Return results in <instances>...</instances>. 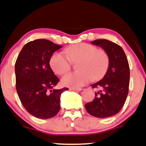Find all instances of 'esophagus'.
<instances>
[{
  "instance_id": "34e87169",
  "label": "esophagus",
  "mask_w": 146,
  "mask_h": 146,
  "mask_svg": "<svg viewBox=\"0 0 146 146\" xmlns=\"http://www.w3.org/2000/svg\"><path fill=\"white\" fill-rule=\"evenodd\" d=\"M71 91H82V88H69Z\"/></svg>"
}]
</instances>
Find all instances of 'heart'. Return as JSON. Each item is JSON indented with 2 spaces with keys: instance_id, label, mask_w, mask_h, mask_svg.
I'll use <instances>...</instances> for the list:
<instances>
[{
  "instance_id": "heart-1",
  "label": "heart",
  "mask_w": 146,
  "mask_h": 146,
  "mask_svg": "<svg viewBox=\"0 0 146 146\" xmlns=\"http://www.w3.org/2000/svg\"><path fill=\"white\" fill-rule=\"evenodd\" d=\"M68 58L62 53L56 52L51 56L50 64L52 69L58 75L69 71L71 61L78 62L76 73L64 75L61 82L64 86L77 88L86 84L92 78L96 80L105 74L108 67L109 59L104 51L87 43L74 44L66 50Z\"/></svg>"
}]
</instances>
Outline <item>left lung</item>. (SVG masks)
Segmentation results:
<instances>
[{
	"label": "left lung",
	"instance_id": "obj_1",
	"mask_svg": "<svg viewBox=\"0 0 146 146\" xmlns=\"http://www.w3.org/2000/svg\"><path fill=\"white\" fill-rule=\"evenodd\" d=\"M91 44L101 47L108 56L109 64L104 77L92 88H100L94 100L85 105L88 113L98 118L117 114L124 105L129 92L130 71L122 48L108 40H96Z\"/></svg>",
	"mask_w": 146,
	"mask_h": 146
}]
</instances>
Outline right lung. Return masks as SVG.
<instances>
[{
  "mask_svg": "<svg viewBox=\"0 0 146 146\" xmlns=\"http://www.w3.org/2000/svg\"><path fill=\"white\" fill-rule=\"evenodd\" d=\"M62 46L38 39L25 44L15 65L16 90L27 111L39 119H50L60 108V95L68 88L55 90L59 79L50 66L53 53Z\"/></svg>",
  "mask_w": 146,
  "mask_h": 146,
  "instance_id": "right-lung-1",
  "label": "right lung"
}]
</instances>
